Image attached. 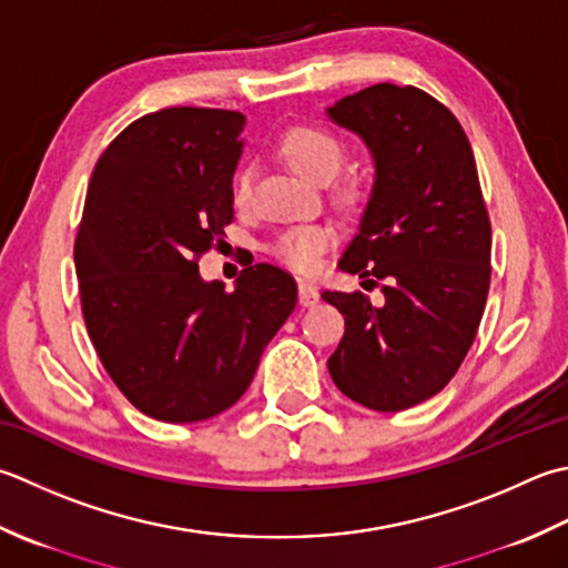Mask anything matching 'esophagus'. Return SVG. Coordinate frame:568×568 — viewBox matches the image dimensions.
Returning a JSON list of instances; mask_svg holds the SVG:
<instances>
[{"instance_id": "1", "label": "esophagus", "mask_w": 568, "mask_h": 568, "mask_svg": "<svg viewBox=\"0 0 568 568\" xmlns=\"http://www.w3.org/2000/svg\"><path fill=\"white\" fill-rule=\"evenodd\" d=\"M297 295H300V305H303V307H313V305L317 303V300H320L317 285L310 283V281H300Z\"/></svg>"}]
</instances>
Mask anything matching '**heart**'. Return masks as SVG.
I'll use <instances>...</instances> for the list:
<instances>
[{"label":"heart","mask_w":568,"mask_h":568,"mask_svg":"<svg viewBox=\"0 0 568 568\" xmlns=\"http://www.w3.org/2000/svg\"><path fill=\"white\" fill-rule=\"evenodd\" d=\"M277 150L285 158V162L293 166L297 174H303L310 182H327L335 176L339 164L344 160V144L335 132L317 125H297L291 128L277 142ZM251 176L248 172H241L233 184V196L243 204L248 199ZM357 186L344 184L339 186V199L344 202H354L357 199ZM335 241V231L325 224H303L293 226L275 239L273 253L283 263L291 265L295 271L310 273L320 265L322 253Z\"/></svg>","instance_id":"b5f03b06"}]
</instances>
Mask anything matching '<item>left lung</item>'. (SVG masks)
<instances>
[{"label":"left lung","instance_id":"obj_1","mask_svg":"<svg viewBox=\"0 0 568 568\" xmlns=\"http://www.w3.org/2000/svg\"><path fill=\"white\" fill-rule=\"evenodd\" d=\"M327 118L374 160L339 271L384 283L382 307L364 293H322L344 315L327 369L352 402L394 414L436 396L470 349L490 291V219L470 142L436 98L376 83Z\"/></svg>","mask_w":568,"mask_h":568}]
</instances>
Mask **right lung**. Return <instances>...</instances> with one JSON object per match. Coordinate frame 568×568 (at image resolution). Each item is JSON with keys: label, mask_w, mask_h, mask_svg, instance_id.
Masks as SVG:
<instances>
[{"label": "right lung", "mask_w": 568, "mask_h": 568, "mask_svg": "<svg viewBox=\"0 0 568 568\" xmlns=\"http://www.w3.org/2000/svg\"><path fill=\"white\" fill-rule=\"evenodd\" d=\"M243 125L216 108L142 115L88 184L73 248L88 335L128 402L166 424L236 404L297 303L293 277L268 263L243 271L231 293L199 273L233 219Z\"/></svg>", "instance_id": "add662e5"}]
</instances>
